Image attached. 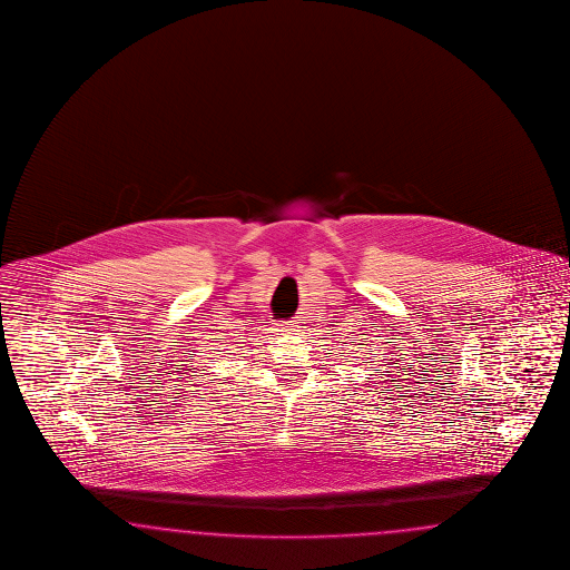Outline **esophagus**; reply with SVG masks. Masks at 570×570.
<instances>
[{
  "instance_id": "34e87169",
  "label": "esophagus",
  "mask_w": 570,
  "mask_h": 570,
  "mask_svg": "<svg viewBox=\"0 0 570 570\" xmlns=\"http://www.w3.org/2000/svg\"><path fill=\"white\" fill-rule=\"evenodd\" d=\"M298 324H301V322H298V320H293V322H291V324H286V326H284V328H282V332H288V334H293L294 330L301 328V326H298Z\"/></svg>"
}]
</instances>
